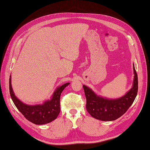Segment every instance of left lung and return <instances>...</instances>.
I'll return each mask as SVG.
<instances>
[{"mask_svg":"<svg viewBox=\"0 0 150 150\" xmlns=\"http://www.w3.org/2000/svg\"><path fill=\"white\" fill-rule=\"evenodd\" d=\"M133 70L134 76L132 88L120 98H108L98 96L90 88L83 85L86 98V110L93 118L101 121H113L125 113L137 94L138 78L134 64Z\"/></svg>","mask_w":150,"mask_h":150,"instance_id":"obj_1","label":"left lung"}]
</instances>
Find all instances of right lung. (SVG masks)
<instances>
[{"mask_svg": "<svg viewBox=\"0 0 150 150\" xmlns=\"http://www.w3.org/2000/svg\"><path fill=\"white\" fill-rule=\"evenodd\" d=\"M69 83L58 86L50 99L42 104L29 105L20 100L14 94L11 85V76L9 78L10 96L14 105L25 118L35 125H44L55 120L60 113V98L62 91Z\"/></svg>", "mask_w": 150, "mask_h": 150, "instance_id": "1", "label": "right lung"}]
</instances>
